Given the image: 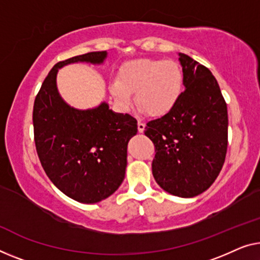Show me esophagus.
Instances as JSON below:
<instances>
[{
  "mask_svg": "<svg viewBox=\"0 0 260 260\" xmlns=\"http://www.w3.org/2000/svg\"><path fill=\"white\" fill-rule=\"evenodd\" d=\"M145 123H143L142 121H138V131L139 133H143V131H145Z\"/></svg>",
  "mask_w": 260,
  "mask_h": 260,
  "instance_id": "obj_1",
  "label": "esophagus"
}]
</instances>
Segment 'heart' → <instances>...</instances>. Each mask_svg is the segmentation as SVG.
Returning a JSON list of instances; mask_svg holds the SVG:
<instances>
[{
    "label": "heart",
    "instance_id": "heart-1",
    "mask_svg": "<svg viewBox=\"0 0 260 260\" xmlns=\"http://www.w3.org/2000/svg\"><path fill=\"white\" fill-rule=\"evenodd\" d=\"M110 90L118 105L128 108L132 93L141 111L152 118L170 113L184 91V73L175 60H129L119 69L118 79L111 81Z\"/></svg>",
    "mask_w": 260,
    "mask_h": 260
}]
</instances>
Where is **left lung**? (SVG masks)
<instances>
[{
	"label": "left lung",
	"instance_id": "obj_1",
	"mask_svg": "<svg viewBox=\"0 0 260 260\" xmlns=\"http://www.w3.org/2000/svg\"><path fill=\"white\" fill-rule=\"evenodd\" d=\"M185 90L175 108L152 120L145 134L155 146L153 176L172 195L193 197L214 183L225 161L228 107L210 70L179 53Z\"/></svg>",
	"mask_w": 260,
	"mask_h": 260
}]
</instances>
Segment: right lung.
I'll use <instances>...</instances> for the list:
<instances>
[{
	"label": "right lung",
	"mask_w": 260,
	"mask_h": 260,
	"mask_svg": "<svg viewBox=\"0 0 260 260\" xmlns=\"http://www.w3.org/2000/svg\"><path fill=\"white\" fill-rule=\"evenodd\" d=\"M106 57V51H96L57 63L34 104L35 145L42 167L61 192L80 203L100 202L122 183L127 145L138 122L106 103L88 110L71 107L58 92L57 73L68 64H103Z\"/></svg>",
	"instance_id": "obj_1"
}]
</instances>
